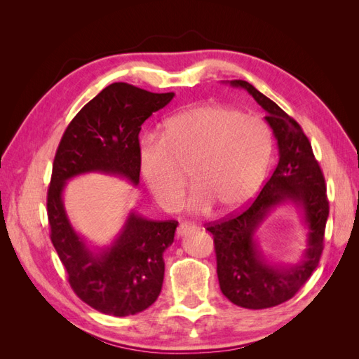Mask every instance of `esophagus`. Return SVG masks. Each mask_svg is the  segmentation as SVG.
<instances>
[{"instance_id":"34e87169","label":"esophagus","mask_w":359,"mask_h":359,"mask_svg":"<svg viewBox=\"0 0 359 359\" xmlns=\"http://www.w3.org/2000/svg\"><path fill=\"white\" fill-rule=\"evenodd\" d=\"M194 231H196V226L189 224V223H181L178 226V229H177V235L178 236H184V235H189V233H191Z\"/></svg>"}]
</instances>
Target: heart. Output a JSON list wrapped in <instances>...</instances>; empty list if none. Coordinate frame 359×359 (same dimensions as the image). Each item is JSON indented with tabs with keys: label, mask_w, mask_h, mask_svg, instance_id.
I'll return each instance as SVG.
<instances>
[{
	"label": "heart",
	"mask_w": 359,
	"mask_h": 359,
	"mask_svg": "<svg viewBox=\"0 0 359 359\" xmlns=\"http://www.w3.org/2000/svg\"><path fill=\"white\" fill-rule=\"evenodd\" d=\"M271 156V133L253 115L224 106H199L172 115L160 137L139 145V169L165 210H175L189 169L193 190L184 208L205 214L233 211L253 196Z\"/></svg>",
	"instance_id": "obj_1"
}]
</instances>
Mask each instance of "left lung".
I'll list each match as a JSON object with an SVG mask.
<instances>
[{
  "instance_id": "left-lung-1",
  "label": "left lung",
  "mask_w": 359,
  "mask_h": 359,
  "mask_svg": "<svg viewBox=\"0 0 359 359\" xmlns=\"http://www.w3.org/2000/svg\"><path fill=\"white\" fill-rule=\"evenodd\" d=\"M245 90L266 112L278 147V163L259 196L229 219L206 227L214 236L217 276L223 295L250 310L276 307L304 286L319 265L323 250L325 224L330 214L327 186L310 140L301 126L266 95L245 81H227ZM285 203L297 205L308 227V248L293 266L271 263L258 247L255 233L274 208Z\"/></svg>"
}]
</instances>
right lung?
<instances>
[{"label": "right lung", "instance_id": "right-lung-1", "mask_svg": "<svg viewBox=\"0 0 359 359\" xmlns=\"http://www.w3.org/2000/svg\"><path fill=\"white\" fill-rule=\"evenodd\" d=\"M173 95L124 82L106 86L72 119L53 158L48 190L50 241L76 295L109 316H132L156 302L165 277L163 253L173 243L178 222H154L130 211L111 245L91 248L73 229L62 193L69 180L91 172L137 186L140 126Z\"/></svg>", "mask_w": 359, "mask_h": 359}]
</instances>
